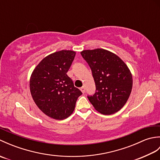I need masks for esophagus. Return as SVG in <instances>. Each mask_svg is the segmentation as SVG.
<instances>
[{
	"label": "esophagus",
	"mask_w": 160,
	"mask_h": 160,
	"mask_svg": "<svg viewBox=\"0 0 160 160\" xmlns=\"http://www.w3.org/2000/svg\"><path fill=\"white\" fill-rule=\"evenodd\" d=\"M80 91H82V92L83 93H84V92H85V88H84V87H82L80 88Z\"/></svg>",
	"instance_id": "1"
}]
</instances>
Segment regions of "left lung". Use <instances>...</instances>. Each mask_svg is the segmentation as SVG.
<instances>
[{
  "mask_svg": "<svg viewBox=\"0 0 160 160\" xmlns=\"http://www.w3.org/2000/svg\"><path fill=\"white\" fill-rule=\"evenodd\" d=\"M89 64L96 92L88 99L95 109L103 115L120 111L127 103L132 87V78L127 64L116 54L104 49L80 52Z\"/></svg>",
  "mask_w": 160,
  "mask_h": 160,
  "instance_id": "1",
  "label": "left lung"
}]
</instances>
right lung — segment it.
Returning a JSON list of instances; mask_svg holds the SVG:
<instances>
[{
	"label": "right lung",
	"mask_w": 160,
	"mask_h": 160,
	"mask_svg": "<svg viewBox=\"0 0 160 160\" xmlns=\"http://www.w3.org/2000/svg\"><path fill=\"white\" fill-rule=\"evenodd\" d=\"M76 52L61 50L47 56L33 69L29 80L30 92L40 110L55 120L72 114L82 92L67 76Z\"/></svg>",
	"instance_id": "right-lung-1"
}]
</instances>
